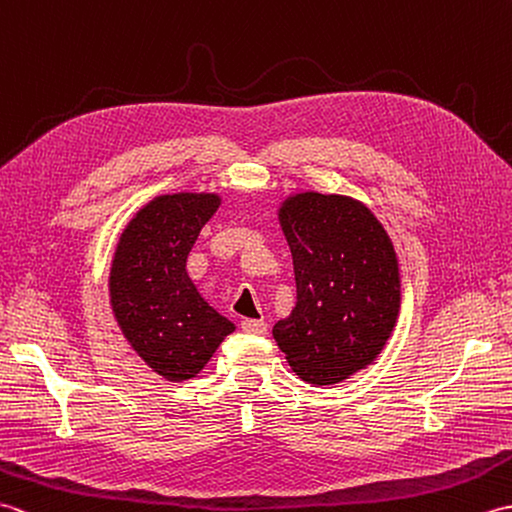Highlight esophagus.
<instances>
[{
  "label": "esophagus",
  "instance_id": "obj_1",
  "mask_svg": "<svg viewBox=\"0 0 512 512\" xmlns=\"http://www.w3.org/2000/svg\"><path fill=\"white\" fill-rule=\"evenodd\" d=\"M242 330L248 334H266L268 325L264 319H244L242 321Z\"/></svg>",
  "mask_w": 512,
  "mask_h": 512
}]
</instances>
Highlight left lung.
<instances>
[{"label": "left lung", "instance_id": "1", "mask_svg": "<svg viewBox=\"0 0 512 512\" xmlns=\"http://www.w3.org/2000/svg\"><path fill=\"white\" fill-rule=\"evenodd\" d=\"M297 303L273 336L292 372L336 385L376 361L400 312V268L378 217L350 195L301 191L279 206Z\"/></svg>", "mask_w": 512, "mask_h": 512}]
</instances>
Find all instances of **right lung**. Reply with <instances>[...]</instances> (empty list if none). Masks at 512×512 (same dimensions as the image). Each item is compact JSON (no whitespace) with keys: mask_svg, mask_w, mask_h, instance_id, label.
I'll use <instances>...</instances> for the list:
<instances>
[{"mask_svg":"<svg viewBox=\"0 0 512 512\" xmlns=\"http://www.w3.org/2000/svg\"><path fill=\"white\" fill-rule=\"evenodd\" d=\"M217 193H167L123 228L110 268L114 319L134 352L171 383L200 374L235 325L213 310L187 273Z\"/></svg>","mask_w":512,"mask_h":512,"instance_id":"add662e5","label":"right lung"}]
</instances>
